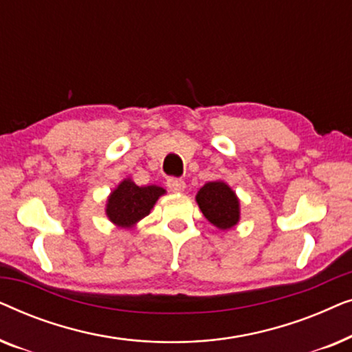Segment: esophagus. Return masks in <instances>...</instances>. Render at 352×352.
<instances>
[{"label":"esophagus","mask_w":352,"mask_h":352,"mask_svg":"<svg viewBox=\"0 0 352 352\" xmlns=\"http://www.w3.org/2000/svg\"><path fill=\"white\" fill-rule=\"evenodd\" d=\"M166 186L170 187V190L173 192H184L186 189V182L182 179H177V177H170L166 181Z\"/></svg>","instance_id":"34e87169"}]
</instances>
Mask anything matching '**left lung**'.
Masks as SVG:
<instances>
[{
    "mask_svg": "<svg viewBox=\"0 0 352 352\" xmlns=\"http://www.w3.org/2000/svg\"><path fill=\"white\" fill-rule=\"evenodd\" d=\"M199 208L221 230L232 229L240 219V201L224 181L206 182L195 197Z\"/></svg>",
    "mask_w": 352,
    "mask_h": 352,
    "instance_id": "obj_1",
    "label": "left lung"
}]
</instances>
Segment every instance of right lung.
I'll return each mask as SVG.
<instances>
[{
	"label": "right lung",
	"instance_id": "1",
	"mask_svg": "<svg viewBox=\"0 0 352 352\" xmlns=\"http://www.w3.org/2000/svg\"><path fill=\"white\" fill-rule=\"evenodd\" d=\"M165 192L163 187L158 186L139 187L126 177L109 195L105 214L117 228L131 229L151 213L153 205Z\"/></svg>",
	"mask_w": 352,
	"mask_h": 352
}]
</instances>
